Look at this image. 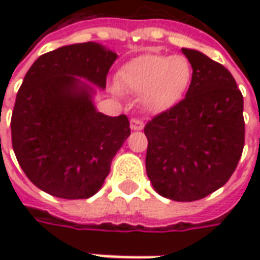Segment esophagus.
I'll return each mask as SVG.
<instances>
[{
	"label": "esophagus",
	"instance_id": "esophagus-1",
	"mask_svg": "<svg viewBox=\"0 0 260 260\" xmlns=\"http://www.w3.org/2000/svg\"><path fill=\"white\" fill-rule=\"evenodd\" d=\"M130 127H132V130H142L145 124H143V121L142 120H139V118H132L130 120Z\"/></svg>",
	"mask_w": 260,
	"mask_h": 260
}]
</instances>
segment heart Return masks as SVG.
<instances>
[{"instance_id":"obj_1","label":"heart","mask_w":260,"mask_h":260,"mask_svg":"<svg viewBox=\"0 0 260 260\" xmlns=\"http://www.w3.org/2000/svg\"><path fill=\"white\" fill-rule=\"evenodd\" d=\"M191 75V65L184 56L142 55L118 71L117 84L125 92L140 95L143 110L160 111L182 96Z\"/></svg>"}]
</instances>
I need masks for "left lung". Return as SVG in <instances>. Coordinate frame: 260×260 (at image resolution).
Masks as SVG:
<instances>
[{
  "label": "left lung",
  "mask_w": 260,
  "mask_h": 260,
  "mask_svg": "<svg viewBox=\"0 0 260 260\" xmlns=\"http://www.w3.org/2000/svg\"><path fill=\"white\" fill-rule=\"evenodd\" d=\"M192 66L185 98L145 127L146 172L156 192L197 201L230 179L245 146L243 95L224 66L182 49Z\"/></svg>",
  "instance_id": "8db88e82"
}]
</instances>
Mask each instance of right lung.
I'll return each mask as SVG.
<instances>
[{"instance_id": "obj_1", "label": "right lung", "mask_w": 260, "mask_h": 260, "mask_svg": "<svg viewBox=\"0 0 260 260\" xmlns=\"http://www.w3.org/2000/svg\"><path fill=\"white\" fill-rule=\"evenodd\" d=\"M114 52L86 42L42 55L27 71L11 115V142L27 178L47 194L85 200L103 186L130 136L124 114L98 113L92 88H105Z\"/></svg>"}]
</instances>
